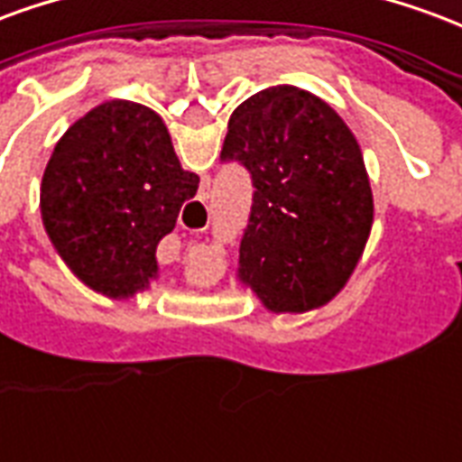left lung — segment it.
I'll list each match as a JSON object with an SVG mask.
<instances>
[{
	"label": "left lung",
	"instance_id": "left-lung-1",
	"mask_svg": "<svg viewBox=\"0 0 462 462\" xmlns=\"http://www.w3.org/2000/svg\"><path fill=\"white\" fill-rule=\"evenodd\" d=\"M222 162L247 166L254 183L240 283L272 313L336 299L374 220L370 176L345 119L313 92L272 85L232 112Z\"/></svg>",
	"mask_w": 462,
	"mask_h": 462
}]
</instances>
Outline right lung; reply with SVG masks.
I'll list each match as a JSON object with an SVG mask.
<instances>
[{
    "instance_id": "right-lung-1",
    "label": "right lung",
    "mask_w": 462,
    "mask_h": 462,
    "mask_svg": "<svg viewBox=\"0 0 462 462\" xmlns=\"http://www.w3.org/2000/svg\"><path fill=\"white\" fill-rule=\"evenodd\" d=\"M198 183L153 109L109 100L58 139L41 179V220L88 289L134 299L159 279L156 247Z\"/></svg>"
}]
</instances>
